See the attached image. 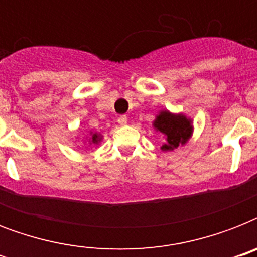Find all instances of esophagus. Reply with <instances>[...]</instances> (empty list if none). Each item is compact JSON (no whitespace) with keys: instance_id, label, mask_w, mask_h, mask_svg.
<instances>
[{"instance_id":"esophagus-1","label":"esophagus","mask_w":257,"mask_h":257,"mask_svg":"<svg viewBox=\"0 0 257 257\" xmlns=\"http://www.w3.org/2000/svg\"><path fill=\"white\" fill-rule=\"evenodd\" d=\"M117 122H118L120 125H126V122H128V117L120 116L118 118H117Z\"/></svg>"}]
</instances>
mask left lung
<instances>
[{
    "mask_svg": "<svg viewBox=\"0 0 257 257\" xmlns=\"http://www.w3.org/2000/svg\"><path fill=\"white\" fill-rule=\"evenodd\" d=\"M153 126L167 137V143L161 147L163 151H172L180 144H185L192 135L191 120L183 114H172L168 110L160 112L153 121Z\"/></svg>",
    "mask_w": 257,
    "mask_h": 257,
    "instance_id": "1",
    "label": "left lung"
}]
</instances>
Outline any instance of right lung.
Masks as SVG:
<instances>
[{
	"label": "right lung",
	"instance_id": "1",
	"mask_svg": "<svg viewBox=\"0 0 257 257\" xmlns=\"http://www.w3.org/2000/svg\"><path fill=\"white\" fill-rule=\"evenodd\" d=\"M100 140H101V136L100 135H97V133L92 135V137H90V141H92L93 144H97V143H98Z\"/></svg>",
	"mask_w": 257,
	"mask_h": 257
}]
</instances>
